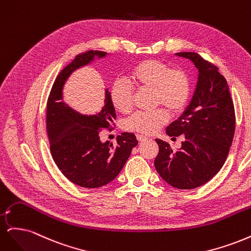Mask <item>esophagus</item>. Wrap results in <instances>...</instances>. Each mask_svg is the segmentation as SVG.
<instances>
[{"instance_id": "34e87169", "label": "esophagus", "mask_w": 251, "mask_h": 251, "mask_svg": "<svg viewBox=\"0 0 251 251\" xmlns=\"http://www.w3.org/2000/svg\"><path fill=\"white\" fill-rule=\"evenodd\" d=\"M136 138H137L138 141H146V140H148V138L146 137V136H143V135H137V136H136Z\"/></svg>"}]
</instances>
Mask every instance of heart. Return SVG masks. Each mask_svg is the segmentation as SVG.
I'll list each match as a JSON object with an SVG mask.
<instances>
[{
    "instance_id": "b5f03b06",
    "label": "heart",
    "mask_w": 251,
    "mask_h": 251,
    "mask_svg": "<svg viewBox=\"0 0 251 251\" xmlns=\"http://www.w3.org/2000/svg\"><path fill=\"white\" fill-rule=\"evenodd\" d=\"M130 79L139 90L153 92L156 107H162L171 115L176 116L186 108L191 97V81L186 73L179 69H171L169 65L156 59H146L130 71ZM111 102L116 111L126 113L132 109L134 92L126 82L116 80L110 91ZM168 115L163 110L138 112L125 121L127 131L153 135L160 130Z\"/></svg>"
}]
</instances>
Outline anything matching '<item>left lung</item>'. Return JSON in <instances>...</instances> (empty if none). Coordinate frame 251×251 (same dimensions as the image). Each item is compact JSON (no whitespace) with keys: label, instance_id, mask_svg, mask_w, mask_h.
<instances>
[{"label":"left lung","instance_id":"1","mask_svg":"<svg viewBox=\"0 0 251 251\" xmlns=\"http://www.w3.org/2000/svg\"><path fill=\"white\" fill-rule=\"evenodd\" d=\"M176 55L192 60L198 79L189 104L165 131L173 139L184 135L185 140L173 151L168 142L156 139L159 153L154 164L166 183L194 189L222 169L234 135V108L227 81L216 66L194 52Z\"/></svg>","mask_w":251,"mask_h":251}]
</instances>
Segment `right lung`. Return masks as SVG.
I'll list each match as a JSON object with an SVG mask.
<instances>
[{
    "label": "right lung",
    "instance_id": "obj_1",
    "mask_svg": "<svg viewBox=\"0 0 251 251\" xmlns=\"http://www.w3.org/2000/svg\"><path fill=\"white\" fill-rule=\"evenodd\" d=\"M107 55V52L91 50L75 57L57 75L47 103V132L53 160L67 179L87 188L100 187L115 179L138 144L132 133L118 136L115 144L100 140V128L110 127L116 119L108 88L104 89L101 110L93 115L80 114L63 100L64 87L71 74Z\"/></svg>",
    "mask_w": 251,
    "mask_h": 251
}]
</instances>
